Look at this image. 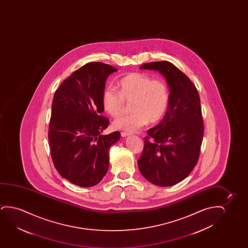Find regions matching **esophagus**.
<instances>
[{"label": "esophagus", "instance_id": "esophagus-1", "mask_svg": "<svg viewBox=\"0 0 248 248\" xmlns=\"http://www.w3.org/2000/svg\"><path fill=\"white\" fill-rule=\"evenodd\" d=\"M131 134L129 132H121V136H123V137H126V136H130Z\"/></svg>", "mask_w": 248, "mask_h": 248}]
</instances>
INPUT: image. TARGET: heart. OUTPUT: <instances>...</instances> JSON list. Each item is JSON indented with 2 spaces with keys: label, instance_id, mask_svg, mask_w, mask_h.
<instances>
[{
  "label": "heart",
  "instance_id": "heart-1",
  "mask_svg": "<svg viewBox=\"0 0 248 248\" xmlns=\"http://www.w3.org/2000/svg\"><path fill=\"white\" fill-rule=\"evenodd\" d=\"M118 90L108 86L102 95L103 109L112 118L122 115L125 102H131L132 113L113 122L117 129L134 132L148 122H158L170 105V90L166 83L142 73H132L123 77L118 83Z\"/></svg>",
  "mask_w": 248,
  "mask_h": 248
}]
</instances>
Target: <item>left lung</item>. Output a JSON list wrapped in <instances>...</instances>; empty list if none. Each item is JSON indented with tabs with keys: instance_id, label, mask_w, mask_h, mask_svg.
<instances>
[{
	"instance_id": "1",
	"label": "left lung",
	"mask_w": 248,
	"mask_h": 248,
	"mask_svg": "<svg viewBox=\"0 0 248 248\" xmlns=\"http://www.w3.org/2000/svg\"><path fill=\"white\" fill-rule=\"evenodd\" d=\"M140 68L164 76L170 100L163 120L147 131L138 167L151 183L171 186L186 179L199 159L204 134L200 96L190 78L170 62H148Z\"/></svg>"
}]
</instances>
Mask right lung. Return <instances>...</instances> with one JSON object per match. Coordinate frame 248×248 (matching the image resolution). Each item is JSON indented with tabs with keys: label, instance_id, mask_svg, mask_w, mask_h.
I'll return each instance as SVG.
<instances>
[{
	"label": "right lung",
	"instance_id": "1",
	"mask_svg": "<svg viewBox=\"0 0 248 248\" xmlns=\"http://www.w3.org/2000/svg\"><path fill=\"white\" fill-rule=\"evenodd\" d=\"M111 65L91 62L66 78L56 91L48 140L53 163L62 178L80 187H92L108 170L110 146L119 131L102 136L109 119L102 115V92Z\"/></svg>",
	"mask_w": 248,
	"mask_h": 248
}]
</instances>
